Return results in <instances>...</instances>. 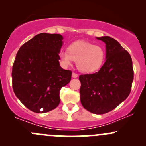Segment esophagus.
I'll return each mask as SVG.
<instances>
[{
	"mask_svg": "<svg viewBox=\"0 0 146 146\" xmlns=\"http://www.w3.org/2000/svg\"><path fill=\"white\" fill-rule=\"evenodd\" d=\"M72 77L74 78H76L78 77V74H77V73H74V72H73V73H72Z\"/></svg>",
	"mask_w": 146,
	"mask_h": 146,
	"instance_id": "obj_1",
	"label": "esophagus"
}]
</instances>
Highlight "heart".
Wrapping results in <instances>:
<instances>
[{
  "mask_svg": "<svg viewBox=\"0 0 146 146\" xmlns=\"http://www.w3.org/2000/svg\"><path fill=\"white\" fill-rule=\"evenodd\" d=\"M67 51H61L59 57L62 64L69 66L76 61L79 70L83 73H92L99 70L104 64L105 51L100 46L85 41H78L71 44Z\"/></svg>",
  "mask_w": 146,
  "mask_h": 146,
  "instance_id": "heart-1",
  "label": "heart"
}]
</instances>
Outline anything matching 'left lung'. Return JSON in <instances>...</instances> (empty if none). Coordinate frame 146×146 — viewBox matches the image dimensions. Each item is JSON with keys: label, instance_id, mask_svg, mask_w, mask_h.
<instances>
[{"label": "left lung", "instance_id": "1", "mask_svg": "<svg viewBox=\"0 0 146 146\" xmlns=\"http://www.w3.org/2000/svg\"><path fill=\"white\" fill-rule=\"evenodd\" d=\"M106 44V61L98 72L79 76L80 102L90 112L103 114L115 109L129 95L133 80L130 54L110 36L97 37Z\"/></svg>", "mask_w": 146, "mask_h": 146}]
</instances>
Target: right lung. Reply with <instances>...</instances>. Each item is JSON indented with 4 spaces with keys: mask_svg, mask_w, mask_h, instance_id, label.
Returning <instances> with one entry per match:
<instances>
[{
    "mask_svg": "<svg viewBox=\"0 0 146 146\" xmlns=\"http://www.w3.org/2000/svg\"><path fill=\"white\" fill-rule=\"evenodd\" d=\"M62 39L58 34L40 33L21 46L16 55L12 70L13 91L35 113L54 110L61 101V88L71 79V70L63 69L58 61Z\"/></svg>",
    "mask_w": 146,
    "mask_h": 146,
    "instance_id": "1",
    "label": "right lung"
}]
</instances>
